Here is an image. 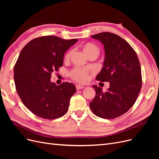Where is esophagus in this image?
Instances as JSON below:
<instances>
[{"mask_svg": "<svg viewBox=\"0 0 159 159\" xmlns=\"http://www.w3.org/2000/svg\"><path fill=\"white\" fill-rule=\"evenodd\" d=\"M75 88H76L77 90H80V89H84V86H81V85H76Z\"/></svg>", "mask_w": 159, "mask_h": 159, "instance_id": "obj_1", "label": "esophagus"}]
</instances>
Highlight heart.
I'll list each match as a JSON object with an SVG mask.
<instances>
[{
	"mask_svg": "<svg viewBox=\"0 0 159 159\" xmlns=\"http://www.w3.org/2000/svg\"><path fill=\"white\" fill-rule=\"evenodd\" d=\"M83 50L88 56L93 53L98 54L99 48L92 43H87L83 46ZM72 54V50H69L64 56V60L69 61ZM90 71L88 70L80 68H75L70 71V76L72 80L80 84L87 83L89 79Z\"/></svg>",
	"mask_w": 159,
	"mask_h": 159,
	"instance_id": "heart-1",
	"label": "heart"
}]
</instances>
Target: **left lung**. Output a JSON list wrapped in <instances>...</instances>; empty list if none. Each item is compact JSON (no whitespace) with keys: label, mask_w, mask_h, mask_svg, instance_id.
<instances>
[{"label":"left lung","mask_w":159,"mask_h":159,"mask_svg":"<svg viewBox=\"0 0 159 159\" xmlns=\"http://www.w3.org/2000/svg\"><path fill=\"white\" fill-rule=\"evenodd\" d=\"M91 37L102 43L105 52L103 67L95 79L109 81L110 87L103 92L102 88L93 85L96 94L89 107L98 117L117 118L137 101L142 87L141 65L135 51L119 36L103 32Z\"/></svg>","instance_id":"8db88e82"}]
</instances>
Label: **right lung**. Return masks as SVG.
I'll return each instance as SVG.
<instances>
[{
  "instance_id": "right-lung-1",
  "label": "right lung",
  "mask_w": 159,
  "mask_h": 159,
  "mask_svg": "<svg viewBox=\"0 0 159 159\" xmlns=\"http://www.w3.org/2000/svg\"><path fill=\"white\" fill-rule=\"evenodd\" d=\"M77 41L40 36L30 41L20 52L14 68L16 90L23 104L36 116L55 119L68 111L75 85L68 82L56 85L50 78L63 65L64 53Z\"/></svg>"
}]
</instances>
